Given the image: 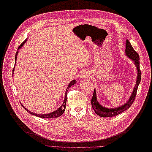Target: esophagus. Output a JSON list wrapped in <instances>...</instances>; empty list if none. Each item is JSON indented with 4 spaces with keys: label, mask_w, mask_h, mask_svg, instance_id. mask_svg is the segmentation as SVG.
Segmentation results:
<instances>
[{
    "label": "esophagus",
    "mask_w": 152,
    "mask_h": 152,
    "mask_svg": "<svg viewBox=\"0 0 152 152\" xmlns=\"http://www.w3.org/2000/svg\"><path fill=\"white\" fill-rule=\"evenodd\" d=\"M89 77V74L87 71H83L81 75V79H85V78H87Z\"/></svg>",
    "instance_id": "34e87169"
}]
</instances>
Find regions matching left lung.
<instances>
[{
	"label": "left lung",
	"instance_id": "8db88e82",
	"mask_svg": "<svg viewBox=\"0 0 152 152\" xmlns=\"http://www.w3.org/2000/svg\"><path fill=\"white\" fill-rule=\"evenodd\" d=\"M126 55L129 58L134 61L135 65L136 66L137 70V80H136V84H135V87L134 90H133L132 94L130 96L129 100L127 101V102L125 103L121 107H115V108H107L101 105L99 102H98L97 99V95H96V91L95 89H94V95H93L92 99H91V105L92 107L95 111V112L98 115H99L102 118H109V117H113L115 115H118V114L124 112L127 109L130 107V106L134 103V100L135 99V95L137 94V87L141 81V70L140 68V57L139 55L137 54L136 51H135L134 48L132 47L131 43L129 41V40L126 41Z\"/></svg>",
	"mask_w": 152,
	"mask_h": 152
}]
</instances>
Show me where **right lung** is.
Returning a JSON list of instances; mask_svg holds the SVG:
<instances>
[{
	"mask_svg": "<svg viewBox=\"0 0 152 152\" xmlns=\"http://www.w3.org/2000/svg\"><path fill=\"white\" fill-rule=\"evenodd\" d=\"M26 39L25 40V41H23V42L22 44H21L19 47H18V50L20 49L21 47H22L23 46V45L25 44V42H26ZM18 50H17V53H16V55H15V63L16 61H17V54H18ZM14 70H15V66L14 68H13V71H12V75H13V72H14ZM76 80H72L70 83H69V86L67 87V88H66V92H65V99H64V101H63V104L61 105V107L57 109V110H55V111H53V112L51 113H47V114H37V113H33L31 112V111H28L27 109H26L24 106L22 105L23 107L25 108V110L27 111V112H28L30 114H31V115H35V116H37V117H39V118H58V117L61 116L62 114L64 113V111H65V105H66V94H67V91L69 89V87H71L73 85H75L76 83Z\"/></svg>",
	"mask_w": 152,
	"mask_h": 152,
	"instance_id": "obj_1",
	"label": "right lung"
}]
</instances>
